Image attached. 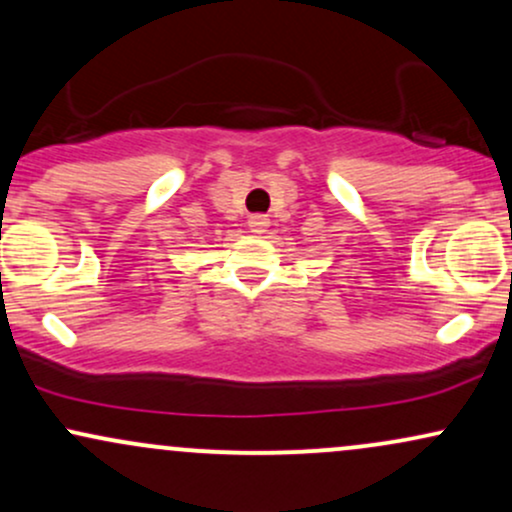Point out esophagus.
Masks as SVG:
<instances>
[{
	"mask_svg": "<svg viewBox=\"0 0 512 512\" xmlns=\"http://www.w3.org/2000/svg\"><path fill=\"white\" fill-rule=\"evenodd\" d=\"M248 226H250L252 233H264V231H267V226H269V219L264 214H252L248 219Z\"/></svg>",
	"mask_w": 512,
	"mask_h": 512,
	"instance_id": "obj_1",
	"label": "esophagus"
}]
</instances>
